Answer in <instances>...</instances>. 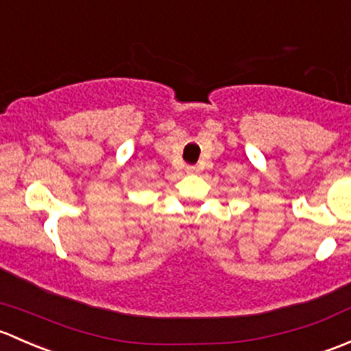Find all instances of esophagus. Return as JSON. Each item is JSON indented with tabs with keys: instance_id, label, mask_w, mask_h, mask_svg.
Returning <instances> with one entry per match:
<instances>
[{
	"instance_id": "1",
	"label": "esophagus",
	"mask_w": 351,
	"mask_h": 351,
	"mask_svg": "<svg viewBox=\"0 0 351 351\" xmlns=\"http://www.w3.org/2000/svg\"><path fill=\"white\" fill-rule=\"evenodd\" d=\"M186 171L189 172V174H194V172H197V167H196V165H189V167H187Z\"/></svg>"
}]
</instances>
